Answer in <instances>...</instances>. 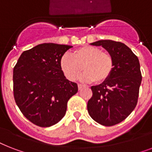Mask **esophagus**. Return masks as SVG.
<instances>
[{
    "instance_id": "obj_1",
    "label": "esophagus",
    "mask_w": 152,
    "mask_h": 152,
    "mask_svg": "<svg viewBox=\"0 0 152 152\" xmlns=\"http://www.w3.org/2000/svg\"><path fill=\"white\" fill-rule=\"evenodd\" d=\"M84 88V85H83V84H81V83H78V88L79 90H81L82 88Z\"/></svg>"
}]
</instances>
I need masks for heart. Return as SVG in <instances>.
Listing matches in <instances>:
<instances>
[{
	"mask_svg": "<svg viewBox=\"0 0 152 152\" xmlns=\"http://www.w3.org/2000/svg\"><path fill=\"white\" fill-rule=\"evenodd\" d=\"M114 66L113 58L108 52L93 46H83L76 49L61 59V68L68 80L73 81L78 78L83 70L82 80L86 82L102 83L112 73Z\"/></svg>",
	"mask_w": 152,
	"mask_h": 152,
	"instance_id": "obj_1",
	"label": "heart"
}]
</instances>
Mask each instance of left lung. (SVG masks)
<instances>
[{"mask_svg": "<svg viewBox=\"0 0 152 152\" xmlns=\"http://www.w3.org/2000/svg\"><path fill=\"white\" fill-rule=\"evenodd\" d=\"M91 45L106 49L113 57L114 66L106 80L91 88L88 113L100 125L112 126L125 120L137 106L142 80L139 59L120 42L99 40Z\"/></svg>", "mask_w": 152, "mask_h": 152, "instance_id": "1", "label": "left lung"}]
</instances>
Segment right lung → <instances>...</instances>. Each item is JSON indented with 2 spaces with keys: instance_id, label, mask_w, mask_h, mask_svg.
Here are the masks:
<instances>
[{
  "instance_id": "add662e5",
  "label": "right lung",
  "mask_w": 152,
  "mask_h": 152,
  "mask_svg": "<svg viewBox=\"0 0 152 152\" xmlns=\"http://www.w3.org/2000/svg\"><path fill=\"white\" fill-rule=\"evenodd\" d=\"M72 46L39 44L22 53L13 69L15 103L26 118L40 127H50L64 118L67 102L78 87L67 80L61 59Z\"/></svg>"
}]
</instances>
